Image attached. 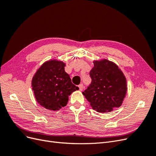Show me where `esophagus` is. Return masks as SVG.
I'll return each instance as SVG.
<instances>
[{"label": "esophagus", "instance_id": "obj_1", "mask_svg": "<svg viewBox=\"0 0 156 156\" xmlns=\"http://www.w3.org/2000/svg\"><path fill=\"white\" fill-rule=\"evenodd\" d=\"M78 87H79V90H81V91H82L83 90V88H84V86H83V84H80Z\"/></svg>", "mask_w": 156, "mask_h": 156}]
</instances>
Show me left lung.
Wrapping results in <instances>:
<instances>
[{"instance_id":"obj_1","label":"left lung","mask_w":156,"mask_h":156,"mask_svg":"<svg viewBox=\"0 0 156 156\" xmlns=\"http://www.w3.org/2000/svg\"><path fill=\"white\" fill-rule=\"evenodd\" d=\"M91 84L83 92L94 110L108 112L119 107L127 92L126 79L118 66L107 59L94 61Z\"/></svg>"}]
</instances>
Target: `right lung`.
<instances>
[{
  "label": "right lung",
  "mask_w": 156,
  "mask_h": 156,
  "mask_svg": "<svg viewBox=\"0 0 156 156\" xmlns=\"http://www.w3.org/2000/svg\"><path fill=\"white\" fill-rule=\"evenodd\" d=\"M65 63L57 60L44 62L32 80L37 102L51 111H58L67 105L69 96L79 88L65 72Z\"/></svg>",
  "instance_id": "right-lung-1"
}]
</instances>
